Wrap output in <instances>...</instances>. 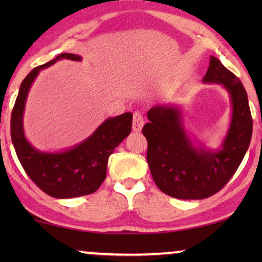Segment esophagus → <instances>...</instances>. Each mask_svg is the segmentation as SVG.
<instances>
[{
    "mask_svg": "<svg viewBox=\"0 0 262 262\" xmlns=\"http://www.w3.org/2000/svg\"><path fill=\"white\" fill-rule=\"evenodd\" d=\"M143 125H144V119H143V116L139 112L134 113V121H132V130L135 132L142 131Z\"/></svg>",
    "mask_w": 262,
    "mask_h": 262,
    "instance_id": "1",
    "label": "esophagus"
}]
</instances>
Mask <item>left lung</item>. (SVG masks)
Masks as SVG:
<instances>
[{
  "label": "left lung",
  "mask_w": 262,
  "mask_h": 262,
  "mask_svg": "<svg viewBox=\"0 0 262 262\" xmlns=\"http://www.w3.org/2000/svg\"><path fill=\"white\" fill-rule=\"evenodd\" d=\"M203 81L222 84L231 101V120L221 148L194 145L186 132L182 112L171 105L149 110L143 135L148 141V161L152 179L161 191L178 199H204L227 185L248 150L253 132L248 96L242 82L216 57Z\"/></svg>",
  "instance_id": "8db88e82"
}]
</instances>
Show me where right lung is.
<instances>
[{
	"label": "right lung",
	"instance_id": "add662e5",
	"mask_svg": "<svg viewBox=\"0 0 262 262\" xmlns=\"http://www.w3.org/2000/svg\"><path fill=\"white\" fill-rule=\"evenodd\" d=\"M59 59L80 62L82 57L62 53L34 68L25 77L10 118V136L17 159L31 180L46 194L68 199L91 194L100 187L106 179L110 155L130 135L132 113L107 118L87 139L63 151H40L32 146L24 131V112L28 92L39 71Z\"/></svg>",
	"mask_w": 262,
	"mask_h": 262
}]
</instances>
